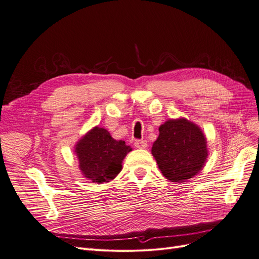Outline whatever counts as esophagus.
<instances>
[{"instance_id":"esophagus-1","label":"esophagus","mask_w":259,"mask_h":259,"mask_svg":"<svg viewBox=\"0 0 259 259\" xmlns=\"http://www.w3.org/2000/svg\"><path fill=\"white\" fill-rule=\"evenodd\" d=\"M147 141L145 140H137L136 142H134V146H136L137 148H140V149H143V148H146L147 147Z\"/></svg>"}]
</instances>
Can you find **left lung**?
I'll list each match as a JSON object with an SVG mask.
<instances>
[{
  "label": "left lung",
  "mask_w": 259,
  "mask_h": 259,
  "mask_svg": "<svg viewBox=\"0 0 259 259\" xmlns=\"http://www.w3.org/2000/svg\"><path fill=\"white\" fill-rule=\"evenodd\" d=\"M151 152L163 176L171 182H184L203 167L206 140L201 129L185 118L170 119L159 128Z\"/></svg>",
  "instance_id": "1"
}]
</instances>
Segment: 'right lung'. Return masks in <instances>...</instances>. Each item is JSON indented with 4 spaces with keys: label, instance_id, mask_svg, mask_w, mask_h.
<instances>
[{
    "label": "right lung",
    "instance_id": "obj_1",
    "mask_svg": "<svg viewBox=\"0 0 259 259\" xmlns=\"http://www.w3.org/2000/svg\"><path fill=\"white\" fill-rule=\"evenodd\" d=\"M131 148L123 141H116L104 129L95 127L76 145L79 168L92 182L104 183L114 179L121 170V162Z\"/></svg>",
    "mask_w": 259,
    "mask_h": 259
}]
</instances>
